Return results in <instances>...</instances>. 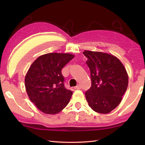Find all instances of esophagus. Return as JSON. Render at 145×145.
<instances>
[{
    "label": "esophagus",
    "mask_w": 145,
    "mask_h": 145,
    "mask_svg": "<svg viewBox=\"0 0 145 145\" xmlns=\"http://www.w3.org/2000/svg\"><path fill=\"white\" fill-rule=\"evenodd\" d=\"M80 88H81V87H80V85H77V86H76V87H74L75 90H80Z\"/></svg>",
    "instance_id": "34e87169"
}]
</instances>
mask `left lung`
I'll list each match as a JSON object with an SVG mask.
<instances>
[{
    "label": "left lung",
    "mask_w": 145,
    "mask_h": 145,
    "mask_svg": "<svg viewBox=\"0 0 145 145\" xmlns=\"http://www.w3.org/2000/svg\"><path fill=\"white\" fill-rule=\"evenodd\" d=\"M90 70L91 86L85 92L89 106L95 112L108 113L121 102L128 77L123 65L112 55L85 50Z\"/></svg>",
    "instance_id": "8db88e82"
}]
</instances>
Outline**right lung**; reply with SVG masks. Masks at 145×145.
Listing matches in <instances>:
<instances>
[{
    "instance_id": "obj_1",
    "label": "right lung",
    "mask_w": 145,
    "mask_h": 145,
    "mask_svg": "<svg viewBox=\"0 0 145 145\" xmlns=\"http://www.w3.org/2000/svg\"><path fill=\"white\" fill-rule=\"evenodd\" d=\"M73 57L69 54H47L37 58L29 68L25 78L27 93L42 112L57 114L69 103L73 91L65 87L61 69Z\"/></svg>"
}]
</instances>
